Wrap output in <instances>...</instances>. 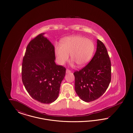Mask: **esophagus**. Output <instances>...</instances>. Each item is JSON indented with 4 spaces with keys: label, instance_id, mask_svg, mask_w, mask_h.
Returning a JSON list of instances; mask_svg holds the SVG:
<instances>
[{
    "label": "esophagus",
    "instance_id": "obj_1",
    "mask_svg": "<svg viewBox=\"0 0 133 133\" xmlns=\"http://www.w3.org/2000/svg\"><path fill=\"white\" fill-rule=\"evenodd\" d=\"M66 72V73H69L71 72V71L70 70L68 69H67Z\"/></svg>",
    "mask_w": 133,
    "mask_h": 133
}]
</instances>
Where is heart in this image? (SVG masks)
I'll list each match as a JSON object with an SVG mask.
<instances>
[{
    "instance_id": "1",
    "label": "heart",
    "mask_w": 133,
    "mask_h": 133,
    "mask_svg": "<svg viewBox=\"0 0 133 133\" xmlns=\"http://www.w3.org/2000/svg\"><path fill=\"white\" fill-rule=\"evenodd\" d=\"M95 50L93 42L81 36H73L64 39L61 46L57 45L55 48L57 63L63 65L69 59L76 63L77 66L82 67L88 63Z\"/></svg>"
}]
</instances>
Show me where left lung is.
I'll use <instances>...</instances> for the list:
<instances>
[{
  "mask_svg": "<svg viewBox=\"0 0 133 133\" xmlns=\"http://www.w3.org/2000/svg\"><path fill=\"white\" fill-rule=\"evenodd\" d=\"M75 89L84 101H93L105 92L111 80V64L107 49L97 40V50L85 67L74 73Z\"/></svg>",
  "mask_w": 133,
  "mask_h": 133,
  "instance_id": "8db88e82",
  "label": "left lung"
}]
</instances>
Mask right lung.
Segmentation results:
<instances>
[{
  "label": "right lung",
  "mask_w": 133,
  "mask_h": 133,
  "mask_svg": "<svg viewBox=\"0 0 133 133\" xmlns=\"http://www.w3.org/2000/svg\"><path fill=\"white\" fill-rule=\"evenodd\" d=\"M39 34L27 45L22 64V80L32 98L50 104L58 98L66 68L55 62L54 47Z\"/></svg>",
  "instance_id": "right-lung-1"
}]
</instances>
